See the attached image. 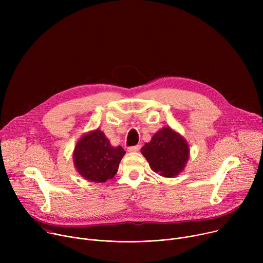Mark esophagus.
I'll return each instance as SVG.
<instances>
[{
    "label": "esophagus",
    "instance_id": "esophagus-1",
    "mask_svg": "<svg viewBox=\"0 0 263 263\" xmlns=\"http://www.w3.org/2000/svg\"><path fill=\"white\" fill-rule=\"evenodd\" d=\"M140 149V144H137V145H133V146H129L128 147V152H138Z\"/></svg>",
    "mask_w": 263,
    "mask_h": 263
}]
</instances>
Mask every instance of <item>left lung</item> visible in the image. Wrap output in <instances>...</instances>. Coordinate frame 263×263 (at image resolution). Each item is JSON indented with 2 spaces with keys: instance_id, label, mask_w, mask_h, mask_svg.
<instances>
[{
  "instance_id": "left-lung-1",
  "label": "left lung",
  "mask_w": 263,
  "mask_h": 263,
  "mask_svg": "<svg viewBox=\"0 0 263 263\" xmlns=\"http://www.w3.org/2000/svg\"><path fill=\"white\" fill-rule=\"evenodd\" d=\"M140 152L152 171L165 178L177 177L190 159L189 142L170 127L157 131Z\"/></svg>"
}]
</instances>
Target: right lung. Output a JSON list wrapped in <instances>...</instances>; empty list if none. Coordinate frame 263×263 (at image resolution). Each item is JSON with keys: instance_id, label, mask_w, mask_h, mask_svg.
Segmentation results:
<instances>
[{"instance_id": "1", "label": "right lung", "mask_w": 263, "mask_h": 263, "mask_svg": "<svg viewBox=\"0 0 263 263\" xmlns=\"http://www.w3.org/2000/svg\"><path fill=\"white\" fill-rule=\"evenodd\" d=\"M125 154L121 145L112 146L104 132L96 129L77 141L72 159L74 168L85 180L104 183L116 176Z\"/></svg>"}]
</instances>
